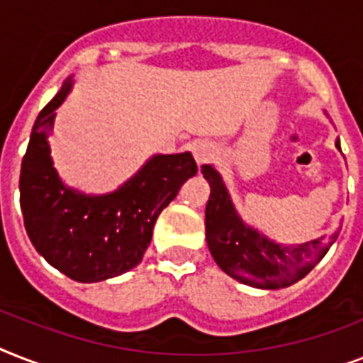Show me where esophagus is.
<instances>
[{
  "label": "esophagus",
  "instance_id": "34e87169",
  "mask_svg": "<svg viewBox=\"0 0 363 363\" xmlns=\"http://www.w3.org/2000/svg\"><path fill=\"white\" fill-rule=\"evenodd\" d=\"M192 154H194V160L198 162V165L207 164L209 160H213L216 156V145L211 141L194 143Z\"/></svg>",
  "mask_w": 363,
  "mask_h": 363
}]
</instances>
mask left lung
<instances>
[{
  "label": "left lung",
  "mask_w": 363,
  "mask_h": 363,
  "mask_svg": "<svg viewBox=\"0 0 363 363\" xmlns=\"http://www.w3.org/2000/svg\"><path fill=\"white\" fill-rule=\"evenodd\" d=\"M335 147L341 150L339 141ZM201 173L211 186L205 207V235L213 258L235 281L264 290L286 288L303 279L320 262L339 233L328 241L315 239L303 245H279L247 226L233 207L218 171L203 165Z\"/></svg>",
  "instance_id": "left-lung-1"
}]
</instances>
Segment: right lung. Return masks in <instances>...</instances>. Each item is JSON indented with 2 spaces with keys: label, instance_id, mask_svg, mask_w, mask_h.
Instances as JSON below:
<instances>
[{
  "label": "right lung",
  "instance_id": "right-lung-1",
  "mask_svg": "<svg viewBox=\"0 0 363 363\" xmlns=\"http://www.w3.org/2000/svg\"><path fill=\"white\" fill-rule=\"evenodd\" d=\"M71 84L69 77L33 124L20 169V209L31 245L48 264L73 281L99 282L141 262L156 218L198 165L190 152L156 154L115 192L67 188L54 169L48 135Z\"/></svg>",
  "mask_w": 363,
  "mask_h": 363
}]
</instances>
